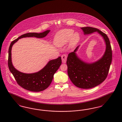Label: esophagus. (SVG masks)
<instances>
[{"instance_id":"1","label":"esophagus","mask_w":122,"mask_h":122,"mask_svg":"<svg viewBox=\"0 0 122 122\" xmlns=\"http://www.w3.org/2000/svg\"><path fill=\"white\" fill-rule=\"evenodd\" d=\"M61 58H62V63H66V60L67 58V56L66 54H64L63 55H62V56H61Z\"/></svg>"}]
</instances>
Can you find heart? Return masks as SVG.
Returning <instances> with one entry per match:
<instances>
[{"label": "heart", "instance_id": "heart-1", "mask_svg": "<svg viewBox=\"0 0 122 122\" xmlns=\"http://www.w3.org/2000/svg\"><path fill=\"white\" fill-rule=\"evenodd\" d=\"M78 33H74L72 29H65L58 32L54 36V43L56 46L62 47L69 42V47L72 48L76 46L80 40Z\"/></svg>", "mask_w": 122, "mask_h": 122}]
</instances>
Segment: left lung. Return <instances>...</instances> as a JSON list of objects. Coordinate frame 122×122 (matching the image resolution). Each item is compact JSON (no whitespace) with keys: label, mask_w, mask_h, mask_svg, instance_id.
<instances>
[{"label":"left lung","mask_w":122,"mask_h":122,"mask_svg":"<svg viewBox=\"0 0 122 122\" xmlns=\"http://www.w3.org/2000/svg\"><path fill=\"white\" fill-rule=\"evenodd\" d=\"M84 35L97 32L103 38L106 44V50L102 57L92 63H87L82 60L76 54L80 46L68 56L66 64L68 75L71 81L76 86L82 89L95 87L106 79L112 60V51L109 39L105 33L99 29L91 27H82Z\"/></svg>","instance_id":"obj_1"}]
</instances>
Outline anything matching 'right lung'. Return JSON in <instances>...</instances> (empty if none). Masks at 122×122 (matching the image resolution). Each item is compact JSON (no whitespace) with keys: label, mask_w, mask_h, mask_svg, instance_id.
Masks as SVG:
<instances>
[{"label":"right lung","mask_w":122,"mask_h":122,"mask_svg":"<svg viewBox=\"0 0 122 122\" xmlns=\"http://www.w3.org/2000/svg\"><path fill=\"white\" fill-rule=\"evenodd\" d=\"M50 30H46L42 33H28L20 36L12 41L9 49L8 67L15 77L18 84L24 89L29 91L39 92L46 89L51 83L53 76L62 63L61 57L50 60L46 65L37 72L31 74L24 73L15 68L12 63L11 49L13 45L19 39L24 37H35L43 38L46 36Z\"/></svg>","instance_id":"obj_1"}]
</instances>
